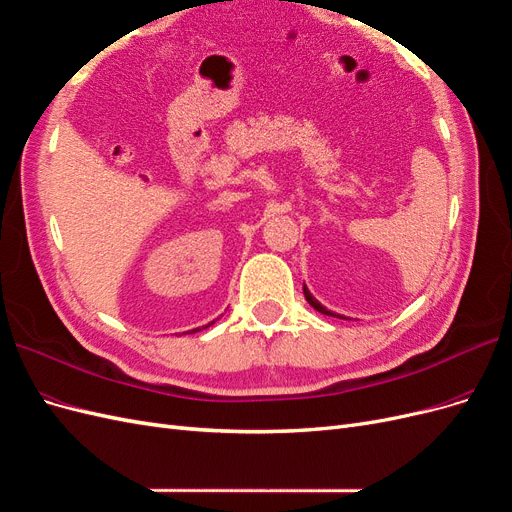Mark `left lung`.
Returning <instances> with one entry per match:
<instances>
[{"mask_svg":"<svg viewBox=\"0 0 512 512\" xmlns=\"http://www.w3.org/2000/svg\"><path fill=\"white\" fill-rule=\"evenodd\" d=\"M304 298L308 300V304L312 306V308H315V310H319V312H323V315H329V317H338V319H346V317H340V315H336V312H332V310H327L319 300H315V298H312V293L308 291V287L304 285Z\"/></svg>","mask_w":512,"mask_h":512,"instance_id":"left-lung-1","label":"left lung"}]
</instances>
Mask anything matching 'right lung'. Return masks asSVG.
<instances>
[{"instance_id": "obj_1", "label": "right lung", "mask_w": 512, "mask_h": 512, "mask_svg": "<svg viewBox=\"0 0 512 512\" xmlns=\"http://www.w3.org/2000/svg\"><path fill=\"white\" fill-rule=\"evenodd\" d=\"M214 323V321H212ZM212 323H208V325H212ZM208 325H204V327H208ZM191 332H195V329H191Z\"/></svg>"}]
</instances>
